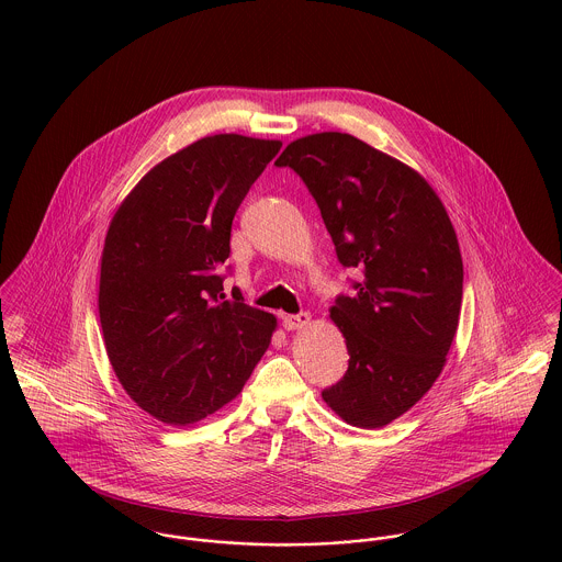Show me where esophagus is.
<instances>
[{
    "label": "esophagus",
    "instance_id": "1",
    "mask_svg": "<svg viewBox=\"0 0 562 562\" xmlns=\"http://www.w3.org/2000/svg\"><path fill=\"white\" fill-rule=\"evenodd\" d=\"M312 324V316L305 312V314H296V316H283V326L285 330H301L305 326Z\"/></svg>",
    "mask_w": 562,
    "mask_h": 562
}]
</instances>
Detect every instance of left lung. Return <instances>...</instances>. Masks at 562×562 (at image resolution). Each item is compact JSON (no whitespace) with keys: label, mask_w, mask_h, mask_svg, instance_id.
<instances>
[{"label":"left lung","mask_w":562,"mask_h":562,"mask_svg":"<svg viewBox=\"0 0 562 562\" xmlns=\"http://www.w3.org/2000/svg\"><path fill=\"white\" fill-rule=\"evenodd\" d=\"M339 261L363 272L328 310L346 337L348 370L324 402L350 426L383 428L439 379L463 303V259L432 186L368 143L321 132L290 143Z\"/></svg>","instance_id":"8db88e82"}]
</instances>
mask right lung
<instances>
[{
  "label": "right lung",
  "instance_id": "right-lung-1",
  "mask_svg": "<svg viewBox=\"0 0 562 562\" xmlns=\"http://www.w3.org/2000/svg\"><path fill=\"white\" fill-rule=\"evenodd\" d=\"M281 140L205 136L156 164L114 212L99 321L110 366L143 411L190 426L234 401L277 318L225 299L232 223Z\"/></svg>",
  "mask_w": 562,
  "mask_h": 562
}]
</instances>
